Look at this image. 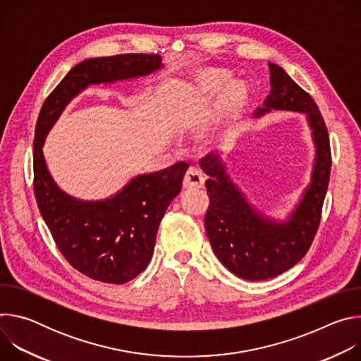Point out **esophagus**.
Returning a JSON list of instances; mask_svg holds the SVG:
<instances>
[{
  "label": "esophagus",
  "mask_w": 361,
  "mask_h": 361,
  "mask_svg": "<svg viewBox=\"0 0 361 361\" xmlns=\"http://www.w3.org/2000/svg\"><path fill=\"white\" fill-rule=\"evenodd\" d=\"M184 187L185 188H197V187H201L204 184V176L202 173L195 169V167H190L185 173V177H184V181H183Z\"/></svg>",
  "instance_id": "obj_1"
}]
</instances>
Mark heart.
I'll list each match as a JSON object with an SVG mask.
<instances>
[{
	"label": "heart",
	"mask_w": 361,
	"mask_h": 361,
	"mask_svg": "<svg viewBox=\"0 0 361 361\" xmlns=\"http://www.w3.org/2000/svg\"><path fill=\"white\" fill-rule=\"evenodd\" d=\"M227 80H228V74L224 73V71H220V73H217V74L210 80V85L217 88V87L224 85V84L227 82Z\"/></svg>",
	"instance_id": "heart-1"
}]
</instances>
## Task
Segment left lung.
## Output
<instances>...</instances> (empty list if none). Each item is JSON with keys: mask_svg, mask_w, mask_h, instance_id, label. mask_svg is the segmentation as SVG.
<instances>
[{"mask_svg": "<svg viewBox=\"0 0 361 361\" xmlns=\"http://www.w3.org/2000/svg\"><path fill=\"white\" fill-rule=\"evenodd\" d=\"M269 68L271 90L255 117L271 110L302 113L316 144L312 183L288 220L276 221L255 212L230 180L219 154L210 152L200 160L204 173L210 176L205 181L210 205L204 219L210 244L224 267L251 281L277 277L305 255L320 226L331 170L330 138L314 99L280 66L269 63Z\"/></svg>", "mask_w": 361, "mask_h": 361, "instance_id": "left-lung-1", "label": "left lung"}]
</instances>
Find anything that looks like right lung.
I'll return each mask as SVG.
<instances>
[{
  "label": "right lung",
  "instance_id": "1",
  "mask_svg": "<svg viewBox=\"0 0 361 361\" xmlns=\"http://www.w3.org/2000/svg\"><path fill=\"white\" fill-rule=\"evenodd\" d=\"M161 67L157 54L84 60L45 98L37 120L32 156L39 213L66 260L97 281L124 284L147 269L160 223L181 191L188 164L178 161L138 176L107 200L84 201L66 194L49 176L42 156L44 140L68 102L90 84L142 77Z\"/></svg>",
  "mask_w": 361,
  "mask_h": 361
}]
</instances>
